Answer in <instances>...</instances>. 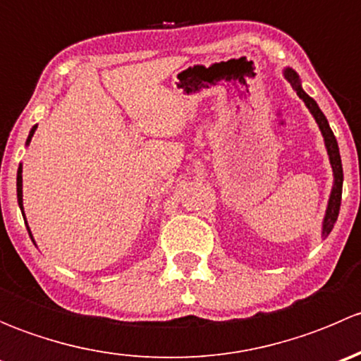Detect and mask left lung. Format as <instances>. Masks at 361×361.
Segmentation results:
<instances>
[{"mask_svg": "<svg viewBox=\"0 0 361 361\" xmlns=\"http://www.w3.org/2000/svg\"><path fill=\"white\" fill-rule=\"evenodd\" d=\"M283 75H285V78L292 83V87H293L295 92H297V96L304 101L305 106H307V110L311 111L312 116H314L316 123H318L319 130H322L323 141H325L326 154H329V159H330V166H332V171H334L332 192H330L329 206H326L325 218H323V227H322V235L323 238H326V235L332 232L334 225H336L337 216H338V209H341V199H342V181H344V174H342V162H341V154H338V145H337L336 136H334L332 129H330L329 120H326V116L323 115V111L319 110L318 103H316L311 96H307V94H305V90L302 89V83H300V78H298L297 71L292 68H285Z\"/></svg>", "mask_w": 361, "mask_h": 361, "instance_id": "obj_1", "label": "left lung"}]
</instances>
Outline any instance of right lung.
<instances>
[{"label":"right lung","mask_w":361,"mask_h":361,"mask_svg":"<svg viewBox=\"0 0 361 361\" xmlns=\"http://www.w3.org/2000/svg\"><path fill=\"white\" fill-rule=\"evenodd\" d=\"M36 127H38V126H35L31 130H29V136H27V140H25V145L31 143V137H32V134H35ZM17 201H19V207H20V211H23V216L25 220L24 206H23V164H20L19 169H17ZM27 232H29V235H31V239H32V234H31V228H29V225H27Z\"/></svg>","instance_id":"1"}]
</instances>
